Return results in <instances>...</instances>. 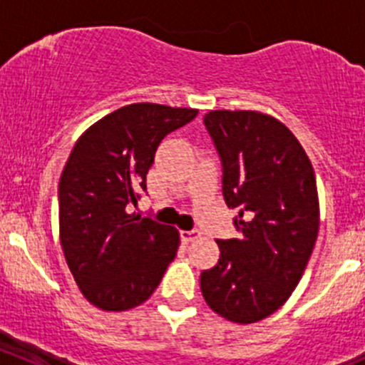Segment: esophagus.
<instances>
[{
  "label": "esophagus",
  "mask_w": 365,
  "mask_h": 365,
  "mask_svg": "<svg viewBox=\"0 0 365 365\" xmlns=\"http://www.w3.org/2000/svg\"><path fill=\"white\" fill-rule=\"evenodd\" d=\"M197 238H201V231L200 230L182 231V240L185 242V244H189V242H196Z\"/></svg>",
  "instance_id": "1"
}]
</instances>
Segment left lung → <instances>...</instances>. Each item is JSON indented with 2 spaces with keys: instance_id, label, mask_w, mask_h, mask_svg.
Returning <instances> with one entry per match:
<instances>
[{
  "instance_id": "1",
  "label": "left lung",
  "mask_w": 365,
  "mask_h": 365,
  "mask_svg": "<svg viewBox=\"0 0 365 365\" xmlns=\"http://www.w3.org/2000/svg\"><path fill=\"white\" fill-rule=\"evenodd\" d=\"M203 121L242 237L217 240L220 257L201 272V293L213 312L249 325L277 311L307 267L319 230L314 169L293 132L270 114L219 109Z\"/></svg>"
}]
</instances>
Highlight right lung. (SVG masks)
Segmentation results:
<instances>
[{
	"label": "right lung",
	"mask_w": 365,
	"mask_h": 365,
	"mask_svg": "<svg viewBox=\"0 0 365 365\" xmlns=\"http://www.w3.org/2000/svg\"><path fill=\"white\" fill-rule=\"evenodd\" d=\"M196 114L150 102L123 106L77 139L58 187L60 242L73 281L95 307H138L175 259L178 230L127 213V205L146 190L162 139Z\"/></svg>",
	"instance_id": "right-lung-1"
}]
</instances>
